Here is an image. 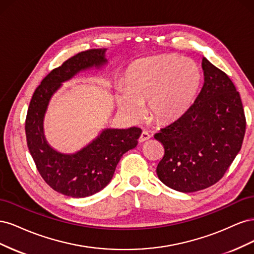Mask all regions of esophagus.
<instances>
[{"label":"esophagus","mask_w":254,"mask_h":254,"mask_svg":"<svg viewBox=\"0 0 254 254\" xmlns=\"http://www.w3.org/2000/svg\"><path fill=\"white\" fill-rule=\"evenodd\" d=\"M149 139H150V134H149L147 131H142V133H141V135H140V137H139V141H140L141 143H143V142L147 141V140H149Z\"/></svg>","instance_id":"34e87169"}]
</instances>
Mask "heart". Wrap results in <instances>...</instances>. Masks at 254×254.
Masks as SVG:
<instances>
[{
	"instance_id": "1",
	"label": "heart",
	"mask_w": 254,
	"mask_h": 254,
	"mask_svg": "<svg viewBox=\"0 0 254 254\" xmlns=\"http://www.w3.org/2000/svg\"><path fill=\"white\" fill-rule=\"evenodd\" d=\"M126 87L118 90L120 110L131 120H139L144 104L159 121L179 117L193 103L201 84L200 67L193 59L176 55L144 59L129 68Z\"/></svg>"
}]
</instances>
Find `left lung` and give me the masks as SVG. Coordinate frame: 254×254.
<instances>
[{
	"instance_id": "left-lung-1",
	"label": "left lung",
	"mask_w": 254,
	"mask_h": 254,
	"mask_svg": "<svg viewBox=\"0 0 254 254\" xmlns=\"http://www.w3.org/2000/svg\"><path fill=\"white\" fill-rule=\"evenodd\" d=\"M201 65L204 83L194 104L155 134L164 146L159 179L182 193L219 181L240 152L246 131L242 99L232 80L205 57Z\"/></svg>"
}]
</instances>
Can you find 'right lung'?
Here are the masks:
<instances>
[{
  "mask_svg": "<svg viewBox=\"0 0 254 254\" xmlns=\"http://www.w3.org/2000/svg\"><path fill=\"white\" fill-rule=\"evenodd\" d=\"M105 53L106 49L81 52L54 68L36 89L27 110L26 141L37 170L54 190L68 197H88L108 186L122 156L135 147L142 133L136 127L106 128L74 153L59 152L45 139L44 115L54 93L79 72L105 65Z\"/></svg>",
  "mask_w": 254,
  "mask_h": 254,
  "instance_id": "right-lung-1",
  "label": "right lung"
}]
</instances>
